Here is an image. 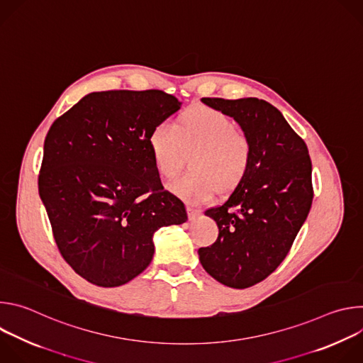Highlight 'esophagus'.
Wrapping results in <instances>:
<instances>
[{
    "label": "esophagus",
    "mask_w": 363,
    "mask_h": 363,
    "mask_svg": "<svg viewBox=\"0 0 363 363\" xmlns=\"http://www.w3.org/2000/svg\"><path fill=\"white\" fill-rule=\"evenodd\" d=\"M186 211H188V218H189V221H196V220H198V217H199V211H198V210L192 208V206H188Z\"/></svg>",
    "instance_id": "34e87169"
}]
</instances>
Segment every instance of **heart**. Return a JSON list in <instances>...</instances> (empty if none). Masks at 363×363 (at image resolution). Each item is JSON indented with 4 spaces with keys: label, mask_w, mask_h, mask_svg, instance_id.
<instances>
[{
    "label": "heart",
    "mask_w": 363,
    "mask_h": 363,
    "mask_svg": "<svg viewBox=\"0 0 363 363\" xmlns=\"http://www.w3.org/2000/svg\"><path fill=\"white\" fill-rule=\"evenodd\" d=\"M153 164L165 179L181 168L185 155L189 174L174 179L169 188L192 203L211 201L216 194H230L247 178L252 164L250 138L224 113L196 108L179 116L174 126L160 123L149 133Z\"/></svg>",
    "instance_id": "obj_1"
}]
</instances>
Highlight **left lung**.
<instances>
[{"label":"left lung","mask_w":363,"mask_h":363,"mask_svg":"<svg viewBox=\"0 0 363 363\" xmlns=\"http://www.w3.org/2000/svg\"><path fill=\"white\" fill-rule=\"evenodd\" d=\"M201 100L233 118L252 143L247 178L223 205L205 211L218 225L217 241L198 250L217 281L247 289L280 266L306 221L313 201L312 161L304 140L269 101Z\"/></svg>","instance_id":"obj_1"}]
</instances>
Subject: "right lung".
<instances>
[{
	"instance_id": "right-lung-1",
	"label": "right lung",
	"mask_w": 363,
	"mask_h": 363,
	"mask_svg": "<svg viewBox=\"0 0 363 363\" xmlns=\"http://www.w3.org/2000/svg\"><path fill=\"white\" fill-rule=\"evenodd\" d=\"M162 90L93 91L51 125L38 192L56 244L91 284L118 287L152 262L153 234L188 220L164 191L150 130L181 109Z\"/></svg>"
}]
</instances>
